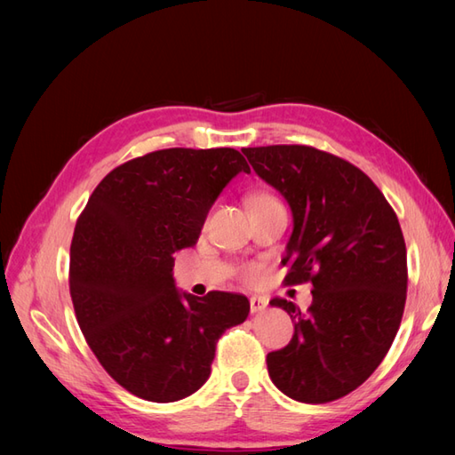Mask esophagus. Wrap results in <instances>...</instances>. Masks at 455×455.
I'll return each instance as SVG.
<instances>
[{"label": "esophagus", "instance_id": "esophagus-1", "mask_svg": "<svg viewBox=\"0 0 455 455\" xmlns=\"http://www.w3.org/2000/svg\"><path fill=\"white\" fill-rule=\"evenodd\" d=\"M267 308V300L263 297H251L250 299V310L251 314H258V312H263Z\"/></svg>", "mask_w": 455, "mask_h": 455}]
</instances>
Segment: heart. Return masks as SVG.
<instances>
[{"label":"heart","mask_w":455,"mask_h":455,"mask_svg":"<svg viewBox=\"0 0 455 455\" xmlns=\"http://www.w3.org/2000/svg\"><path fill=\"white\" fill-rule=\"evenodd\" d=\"M261 197H269V196H258V197H253V199H261ZM253 199H251V202H253Z\"/></svg>","instance_id":"1"}]
</instances>
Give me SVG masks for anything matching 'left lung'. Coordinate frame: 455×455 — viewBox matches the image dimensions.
<instances>
[{"label":"left lung","mask_w":455,"mask_h":455,"mask_svg":"<svg viewBox=\"0 0 455 455\" xmlns=\"http://www.w3.org/2000/svg\"><path fill=\"white\" fill-rule=\"evenodd\" d=\"M289 204L284 281H312V306L273 299L294 322L291 343L267 355L271 382L302 403H327L361 386L394 343L407 297L399 220L363 171L304 145L242 149Z\"/></svg>","instance_id":"left-lung-1"}]
</instances>
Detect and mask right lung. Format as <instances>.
<instances>
[{"instance_id": "right-lung-1", "label": "right lung", "mask_w": 455, "mask_h": 455, "mask_svg": "<svg viewBox=\"0 0 455 455\" xmlns=\"http://www.w3.org/2000/svg\"><path fill=\"white\" fill-rule=\"evenodd\" d=\"M250 172L236 149H164L125 163L89 197L71 240L69 291L94 356L133 395L171 403L202 387L215 345L248 318L242 294L176 287L174 253L197 244L209 209Z\"/></svg>"}]
</instances>
